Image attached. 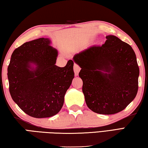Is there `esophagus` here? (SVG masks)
<instances>
[{
  "label": "esophagus",
  "mask_w": 148,
  "mask_h": 148,
  "mask_svg": "<svg viewBox=\"0 0 148 148\" xmlns=\"http://www.w3.org/2000/svg\"><path fill=\"white\" fill-rule=\"evenodd\" d=\"M80 70H81V68L77 65L76 63H74V73H75V76H77V75H78L79 72L80 71Z\"/></svg>",
  "instance_id": "obj_1"
}]
</instances>
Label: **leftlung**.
<instances>
[{
    "mask_svg": "<svg viewBox=\"0 0 148 148\" xmlns=\"http://www.w3.org/2000/svg\"><path fill=\"white\" fill-rule=\"evenodd\" d=\"M102 46L93 45L75 54L81 67L82 91L91 111L112 114L122 111L138 92L139 68L130 45L114 36H106Z\"/></svg>",
    "mask_w": 148,
    "mask_h": 148,
    "instance_id": "1",
    "label": "left lung"
}]
</instances>
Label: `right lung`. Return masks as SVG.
Instances as JSON below:
<instances>
[{
  "instance_id": "right-lung-1",
  "label": "right lung",
  "mask_w": 148,
  "mask_h": 148,
  "mask_svg": "<svg viewBox=\"0 0 148 148\" xmlns=\"http://www.w3.org/2000/svg\"><path fill=\"white\" fill-rule=\"evenodd\" d=\"M48 38L26 42L13 51L8 67L11 96L29 116L42 119L58 114L74 77V62L55 64L58 52Z\"/></svg>"
}]
</instances>
